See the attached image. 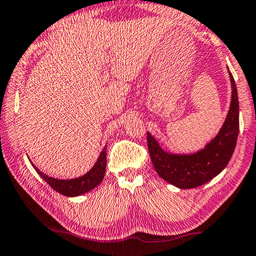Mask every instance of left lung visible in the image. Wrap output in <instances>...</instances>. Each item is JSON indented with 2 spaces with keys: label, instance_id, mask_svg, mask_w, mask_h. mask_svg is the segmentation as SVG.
Segmentation results:
<instances>
[{
  "label": "left lung",
  "instance_id": "8db88e82",
  "mask_svg": "<svg viewBox=\"0 0 256 256\" xmlns=\"http://www.w3.org/2000/svg\"><path fill=\"white\" fill-rule=\"evenodd\" d=\"M231 102L226 120L216 136L202 150L190 154L164 150L147 132V144L156 172L178 188H194L206 184L226 169L234 154L239 133V102L237 87L231 72Z\"/></svg>",
  "mask_w": 256,
  "mask_h": 256
}]
</instances>
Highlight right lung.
Returning <instances> with one entry per match:
<instances>
[{"label": "right lung", "instance_id": "right-lung-1", "mask_svg": "<svg viewBox=\"0 0 256 256\" xmlns=\"http://www.w3.org/2000/svg\"><path fill=\"white\" fill-rule=\"evenodd\" d=\"M32 166L34 169H36V172L40 174V177H42L44 180L47 182L50 188H54L56 192L63 194V196H82V194L90 192V190L96 188V186L104 180L106 166V146H104V150H101L100 155H98V158L93 168H92L90 171H87L85 174H82V176H80L78 178H52L49 177L48 174L41 172L33 163Z\"/></svg>", "mask_w": 256, "mask_h": 256}]
</instances>
